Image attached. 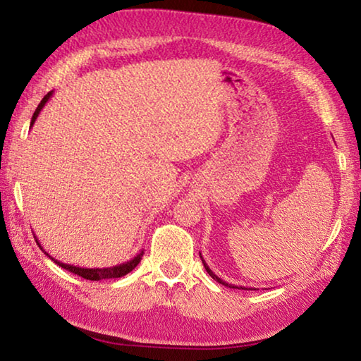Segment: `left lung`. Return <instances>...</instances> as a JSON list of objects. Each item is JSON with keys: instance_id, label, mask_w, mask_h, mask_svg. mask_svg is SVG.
I'll return each mask as SVG.
<instances>
[{"instance_id": "8db88e82", "label": "left lung", "mask_w": 361, "mask_h": 361, "mask_svg": "<svg viewBox=\"0 0 361 361\" xmlns=\"http://www.w3.org/2000/svg\"><path fill=\"white\" fill-rule=\"evenodd\" d=\"M200 258H202V256H200ZM202 262H204V267H205V271L207 272H209V276L213 279V280H216V282L218 283H221V285H224V286H229V288H239V290H247L245 288V286H235V285H229V283H226V282H223V280L221 279H219L218 276H216V274L215 272H213L212 271V269L209 267V266H207V262L204 261V258H202Z\"/></svg>"}]
</instances>
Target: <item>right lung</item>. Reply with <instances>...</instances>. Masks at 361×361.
<instances>
[{
  "label": "right lung",
  "instance_id": "obj_1",
  "mask_svg": "<svg viewBox=\"0 0 361 361\" xmlns=\"http://www.w3.org/2000/svg\"><path fill=\"white\" fill-rule=\"evenodd\" d=\"M52 97V92H49L47 95H44V99L41 100V103L38 105V108H36V111L33 113V118H32V122H30V127H33V124H35V121H36V118H38V114L41 113V109L44 108V105L46 103L49 102V99H51ZM35 239H36V235H35ZM36 243H38L39 245V240L36 239ZM41 247V245H39ZM42 250V248H41ZM42 252H44V250H42ZM46 253V252H44ZM143 250L142 252H140L135 258H132V259H129V261H126V262H122V264H116V266H111V267H79V266H73V264H65V262H62V261H59V259H56V258H52L51 255L49 253H46L49 258H51L54 262H56L57 266H60V267H63V269H66V271H70V272H73V274H76V276H79V277H82V279H85V280H103V279H118V277H124L126 274H129L130 271H133V269L137 267V264L140 261H142V258H143Z\"/></svg>",
  "mask_w": 361,
  "mask_h": 361
}]
</instances>
